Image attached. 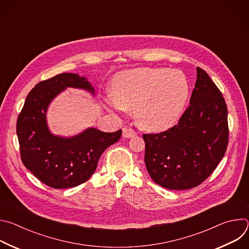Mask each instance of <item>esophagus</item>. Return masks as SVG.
Instances as JSON below:
<instances>
[{
    "label": "esophagus",
    "instance_id": "34e87169",
    "mask_svg": "<svg viewBox=\"0 0 249 249\" xmlns=\"http://www.w3.org/2000/svg\"><path fill=\"white\" fill-rule=\"evenodd\" d=\"M122 135L124 138H132V137H135L137 133L132 128H123Z\"/></svg>",
    "mask_w": 249,
    "mask_h": 249
}]
</instances>
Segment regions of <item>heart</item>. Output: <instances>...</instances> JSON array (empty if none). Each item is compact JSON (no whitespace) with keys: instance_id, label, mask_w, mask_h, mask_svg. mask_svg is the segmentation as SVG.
Instances as JSON below:
<instances>
[{"instance_id":"obj_1","label":"heart","mask_w":249,"mask_h":249,"mask_svg":"<svg viewBox=\"0 0 249 249\" xmlns=\"http://www.w3.org/2000/svg\"><path fill=\"white\" fill-rule=\"evenodd\" d=\"M107 103L118 112L135 109L140 126L161 130L176 122L183 111L190 87L180 71L138 68L119 73L113 81Z\"/></svg>"}]
</instances>
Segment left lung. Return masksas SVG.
I'll list each match as a JSON object with an SVG mask.
<instances>
[{"label":"left lung","instance_id":"1","mask_svg":"<svg viewBox=\"0 0 249 249\" xmlns=\"http://www.w3.org/2000/svg\"><path fill=\"white\" fill-rule=\"evenodd\" d=\"M145 163L161 187L186 190L198 186L224 158L229 143L225 98L209 75L197 68L190 105L166 131L143 134Z\"/></svg>","mask_w":249,"mask_h":249}]
</instances>
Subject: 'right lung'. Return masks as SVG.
Here are the masks:
<instances>
[{"label":"right lung","instance_id":"obj_1","mask_svg":"<svg viewBox=\"0 0 249 249\" xmlns=\"http://www.w3.org/2000/svg\"><path fill=\"white\" fill-rule=\"evenodd\" d=\"M66 88L84 89L94 94L85 77L59 74L30 90L17 122L22 163L37 179L55 189L86 182L95 171L102 153L115 144L122 134V130L105 133L95 128L72 138L51 134L46 123L48 105Z\"/></svg>","mask_w":249,"mask_h":249}]
</instances>
